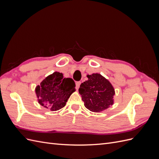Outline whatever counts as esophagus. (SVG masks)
<instances>
[{
    "mask_svg": "<svg viewBox=\"0 0 159 159\" xmlns=\"http://www.w3.org/2000/svg\"><path fill=\"white\" fill-rule=\"evenodd\" d=\"M81 81H78V82H76L75 83V87H76V89H79V88H80V84H81Z\"/></svg>",
    "mask_w": 159,
    "mask_h": 159,
    "instance_id": "1",
    "label": "esophagus"
}]
</instances>
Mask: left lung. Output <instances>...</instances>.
<instances>
[{"label":"left lung","instance_id":"8db88e82","mask_svg":"<svg viewBox=\"0 0 159 159\" xmlns=\"http://www.w3.org/2000/svg\"><path fill=\"white\" fill-rule=\"evenodd\" d=\"M87 78L88 80L79 88L85 107L91 111L99 113L113 105L115 91L110 81L98 73L87 75Z\"/></svg>","mask_w":159,"mask_h":159}]
</instances>
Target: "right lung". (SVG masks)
Instances as JSON below:
<instances>
[{"label": "right lung", "mask_w": 159, "mask_h": 159, "mask_svg": "<svg viewBox=\"0 0 159 159\" xmlns=\"http://www.w3.org/2000/svg\"><path fill=\"white\" fill-rule=\"evenodd\" d=\"M74 81L64 78L63 74L55 71L48 75L35 88L37 100L42 106L55 111L63 108L75 91Z\"/></svg>", "instance_id": "add662e5"}]
</instances>
